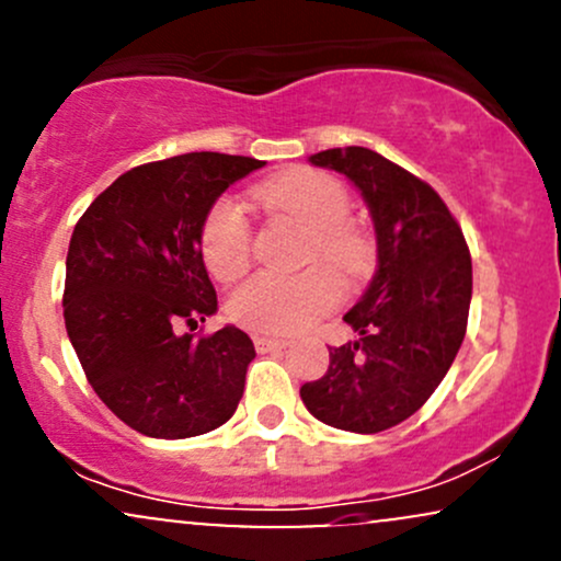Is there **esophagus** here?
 Wrapping results in <instances>:
<instances>
[{"label":"esophagus","mask_w":561,"mask_h":561,"mask_svg":"<svg viewBox=\"0 0 561 561\" xmlns=\"http://www.w3.org/2000/svg\"><path fill=\"white\" fill-rule=\"evenodd\" d=\"M253 343H255V351H259V353H274V351H282V347L287 345L285 340H276V337H263V334H255V337H253Z\"/></svg>","instance_id":"1"}]
</instances>
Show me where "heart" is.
I'll list each match as a JSON object with an SVG mask.
<instances>
[{
	"label": "heart",
	"instance_id": "b5f03b06",
	"mask_svg": "<svg viewBox=\"0 0 561 561\" xmlns=\"http://www.w3.org/2000/svg\"><path fill=\"white\" fill-rule=\"evenodd\" d=\"M261 203L276 216L308 229V253L321 255L340 272L362 274L371 261V244L351 221V197L330 173L293 171L259 190ZM250 224L240 203L221 197L210 205L199 227V255L218 282L237 279L250 263ZM343 300V282L330 266L302 274H255L227 300L231 321L261 334H293L311 327Z\"/></svg>",
	"mask_w": 561,
	"mask_h": 561
}]
</instances>
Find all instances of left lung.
Instances as JSON below:
<instances>
[{
	"label": "left lung",
	"instance_id": "8db88e82",
	"mask_svg": "<svg viewBox=\"0 0 561 561\" xmlns=\"http://www.w3.org/2000/svg\"><path fill=\"white\" fill-rule=\"evenodd\" d=\"M362 192L377 240L369 287L343 321L356 343L330 347V369L300 398L319 422L375 435L420 411L467 332L472 259L459 224L430 184L366 147L308 158Z\"/></svg>",
	"mask_w": 561,
	"mask_h": 561
}]
</instances>
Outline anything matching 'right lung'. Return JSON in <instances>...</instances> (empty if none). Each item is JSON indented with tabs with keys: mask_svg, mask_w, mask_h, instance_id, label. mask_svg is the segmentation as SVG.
<instances>
[{
	"mask_svg": "<svg viewBox=\"0 0 561 561\" xmlns=\"http://www.w3.org/2000/svg\"><path fill=\"white\" fill-rule=\"evenodd\" d=\"M263 160L186 152L126 171L76 224L66 261V330L102 403L128 427L182 440L221 427L244 392L253 340L234 324L195 340L218 311L199 227Z\"/></svg>",
	"mask_w": 561,
	"mask_h": 561,
	"instance_id": "obj_1",
	"label": "right lung"
}]
</instances>
